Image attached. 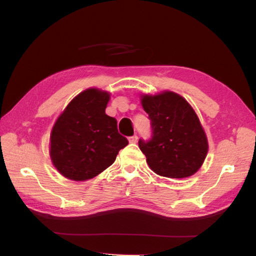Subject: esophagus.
Wrapping results in <instances>:
<instances>
[{"mask_svg":"<svg viewBox=\"0 0 256 256\" xmlns=\"http://www.w3.org/2000/svg\"><path fill=\"white\" fill-rule=\"evenodd\" d=\"M138 140V138L136 136V135H133V136H130L128 138V142L130 143H136Z\"/></svg>","mask_w":256,"mask_h":256,"instance_id":"1","label":"esophagus"}]
</instances>
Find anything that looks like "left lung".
<instances>
[{"mask_svg":"<svg viewBox=\"0 0 256 256\" xmlns=\"http://www.w3.org/2000/svg\"><path fill=\"white\" fill-rule=\"evenodd\" d=\"M142 106L150 120L152 136L140 138V150L150 170L168 178H186L202 165L208 140L192 106L175 92L143 96Z\"/></svg>","mask_w":256,"mask_h":256,"instance_id":"8db88e82","label":"left lung"}]
</instances>
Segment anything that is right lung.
I'll use <instances>...</instances> for the list:
<instances>
[{
    "label": "right lung",
    "mask_w": 256,
    "mask_h": 256,
    "mask_svg": "<svg viewBox=\"0 0 256 256\" xmlns=\"http://www.w3.org/2000/svg\"><path fill=\"white\" fill-rule=\"evenodd\" d=\"M110 94L86 89L69 103L50 134V158L68 179L82 182L99 175L128 144L118 122L106 114Z\"/></svg>",
    "instance_id": "1"
}]
</instances>
